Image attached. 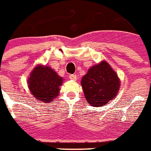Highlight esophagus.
Listing matches in <instances>:
<instances>
[{
    "instance_id": "esophagus-1",
    "label": "esophagus",
    "mask_w": 151,
    "mask_h": 151,
    "mask_svg": "<svg viewBox=\"0 0 151 151\" xmlns=\"http://www.w3.org/2000/svg\"><path fill=\"white\" fill-rule=\"evenodd\" d=\"M69 79L71 80V81H76L77 80V76H76V75H70L69 76Z\"/></svg>"
}]
</instances>
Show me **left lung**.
I'll list each match as a JSON object with an SVG mask.
<instances>
[{
  "instance_id": "obj_1",
  "label": "left lung",
  "mask_w": 151,
  "mask_h": 151,
  "mask_svg": "<svg viewBox=\"0 0 151 151\" xmlns=\"http://www.w3.org/2000/svg\"><path fill=\"white\" fill-rule=\"evenodd\" d=\"M81 85L88 102L102 106L115 98L120 86L118 76L106 62L92 67L82 78Z\"/></svg>"
}]
</instances>
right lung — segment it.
Returning a JSON list of instances; mask_svg holds the SVG:
<instances>
[{"label": "right lung", "instance_id": "1", "mask_svg": "<svg viewBox=\"0 0 151 151\" xmlns=\"http://www.w3.org/2000/svg\"><path fill=\"white\" fill-rule=\"evenodd\" d=\"M63 78L50 67L38 66L28 78V87L38 101L50 102L58 95Z\"/></svg>", "mask_w": 151, "mask_h": 151}]
</instances>
